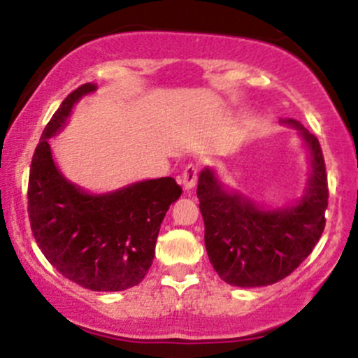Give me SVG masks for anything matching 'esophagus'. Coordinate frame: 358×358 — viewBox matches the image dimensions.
<instances>
[{
    "instance_id": "1",
    "label": "esophagus",
    "mask_w": 358,
    "mask_h": 358,
    "mask_svg": "<svg viewBox=\"0 0 358 358\" xmlns=\"http://www.w3.org/2000/svg\"><path fill=\"white\" fill-rule=\"evenodd\" d=\"M197 173H199V168L197 164L194 163H188L185 166V170L182 173V183H183V188L185 190H192V188L195 187V183H197Z\"/></svg>"
}]
</instances>
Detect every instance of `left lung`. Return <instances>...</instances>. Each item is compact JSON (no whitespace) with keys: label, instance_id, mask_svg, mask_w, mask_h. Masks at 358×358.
<instances>
[{"label":"left lung","instance_id":"1","mask_svg":"<svg viewBox=\"0 0 358 358\" xmlns=\"http://www.w3.org/2000/svg\"><path fill=\"white\" fill-rule=\"evenodd\" d=\"M284 122L299 131L311 158L308 187L296 206L263 209L243 194L224 190L210 168L199 175L207 255L231 285L262 287L282 280L311 255L324 231L328 176L320 141L297 120Z\"/></svg>","mask_w":358,"mask_h":358}]
</instances>
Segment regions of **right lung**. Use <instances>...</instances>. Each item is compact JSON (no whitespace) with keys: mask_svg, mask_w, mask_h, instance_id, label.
Wrapping results in <instances>:
<instances>
[{"mask_svg":"<svg viewBox=\"0 0 358 358\" xmlns=\"http://www.w3.org/2000/svg\"><path fill=\"white\" fill-rule=\"evenodd\" d=\"M85 83L66 96L35 148L29 176V219L38 248L74 284L100 292L134 287L155 258L166 210L182 195L171 176L93 195L57 170L49 139L66 125L74 103L93 93Z\"/></svg>","mask_w":358,"mask_h":358,"instance_id":"1","label":"right lung"}]
</instances>
